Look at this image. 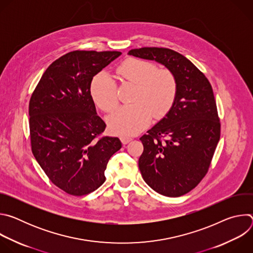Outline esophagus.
Returning a JSON list of instances; mask_svg holds the SVG:
<instances>
[{"instance_id": "34e87169", "label": "esophagus", "mask_w": 253, "mask_h": 253, "mask_svg": "<svg viewBox=\"0 0 253 253\" xmlns=\"http://www.w3.org/2000/svg\"><path fill=\"white\" fill-rule=\"evenodd\" d=\"M120 140H121V142H122L123 144H128V143L132 140V138L129 137V136H121V137H120Z\"/></svg>"}]
</instances>
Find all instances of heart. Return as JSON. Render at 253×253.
Listing matches in <instances>:
<instances>
[{
  "instance_id": "heart-1",
  "label": "heart",
  "mask_w": 253,
  "mask_h": 253,
  "mask_svg": "<svg viewBox=\"0 0 253 253\" xmlns=\"http://www.w3.org/2000/svg\"><path fill=\"white\" fill-rule=\"evenodd\" d=\"M126 81L136 84L132 105L121 106L108 117V125L116 135H134L149 126L153 116L164 117L177 95V81L168 69H157L152 62L131 58L117 70ZM95 103L105 112L114 109L119 101L118 86L110 74L101 72L91 84Z\"/></svg>"
}]
</instances>
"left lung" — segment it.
<instances>
[{
  "label": "left lung",
  "mask_w": 253,
  "mask_h": 253,
  "mask_svg": "<svg viewBox=\"0 0 253 253\" xmlns=\"http://www.w3.org/2000/svg\"><path fill=\"white\" fill-rule=\"evenodd\" d=\"M129 55L163 64L177 81L175 102L140 140L141 175L154 191L182 196L207 174L220 139V120L210 82L183 55L171 49L144 47Z\"/></svg>",
  "instance_id": "1"
}]
</instances>
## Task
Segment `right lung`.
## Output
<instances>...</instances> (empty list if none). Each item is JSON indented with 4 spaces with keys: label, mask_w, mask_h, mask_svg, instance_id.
<instances>
[{
    "label": "right lung",
    "mask_w": 253,
    "mask_h": 253,
    "mask_svg": "<svg viewBox=\"0 0 253 253\" xmlns=\"http://www.w3.org/2000/svg\"><path fill=\"white\" fill-rule=\"evenodd\" d=\"M121 55L118 51H73L54 61L29 103L31 149L51 182L73 196L105 182V169L121 146L104 136L90 86L93 77Z\"/></svg>",
    "instance_id": "1"
}]
</instances>
